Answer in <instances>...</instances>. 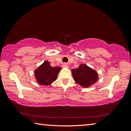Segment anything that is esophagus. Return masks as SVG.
Instances as JSON below:
<instances>
[{"label": "esophagus", "mask_w": 131, "mask_h": 131, "mask_svg": "<svg viewBox=\"0 0 131 131\" xmlns=\"http://www.w3.org/2000/svg\"><path fill=\"white\" fill-rule=\"evenodd\" d=\"M62 67L64 68H69V65H68L67 63H64L62 64Z\"/></svg>", "instance_id": "1"}]
</instances>
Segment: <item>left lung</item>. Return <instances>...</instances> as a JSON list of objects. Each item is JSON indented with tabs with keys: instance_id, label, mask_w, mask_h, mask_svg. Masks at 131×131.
I'll use <instances>...</instances> for the list:
<instances>
[{
	"instance_id": "obj_1",
	"label": "left lung",
	"mask_w": 131,
	"mask_h": 131,
	"mask_svg": "<svg viewBox=\"0 0 131 131\" xmlns=\"http://www.w3.org/2000/svg\"><path fill=\"white\" fill-rule=\"evenodd\" d=\"M74 81L83 88H88L97 82L99 74L86 64L82 63L77 69L71 70Z\"/></svg>"
}]
</instances>
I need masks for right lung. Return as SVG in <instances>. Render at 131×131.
<instances>
[{"mask_svg":"<svg viewBox=\"0 0 131 131\" xmlns=\"http://www.w3.org/2000/svg\"><path fill=\"white\" fill-rule=\"evenodd\" d=\"M61 68L52 67L48 61H44L34 70V77L36 82L42 85L51 84L57 79V75L61 70Z\"/></svg>","mask_w":131,"mask_h":131,"instance_id":"right-lung-1","label":"right lung"}]
</instances>
